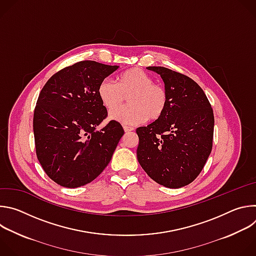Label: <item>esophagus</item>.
Listing matches in <instances>:
<instances>
[{
	"instance_id": "34e87169",
	"label": "esophagus",
	"mask_w": 256,
	"mask_h": 256,
	"mask_svg": "<svg viewBox=\"0 0 256 256\" xmlns=\"http://www.w3.org/2000/svg\"><path fill=\"white\" fill-rule=\"evenodd\" d=\"M124 132H130L134 130V128H130V126H124Z\"/></svg>"
}]
</instances>
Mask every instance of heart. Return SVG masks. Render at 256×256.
<instances>
[{"instance_id":"1","label":"heart","mask_w":256,"mask_h":256,"mask_svg":"<svg viewBox=\"0 0 256 256\" xmlns=\"http://www.w3.org/2000/svg\"><path fill=\"white\" fill-rule=\"evenodd\" d=\"M98 97L108 110L119 106L129 97L130 105L110 114V118L132 126L147 120H157L165 112L168 97L166 90L147 72L138 68L124 70L118 77L116 83L104 79L97 89Z\"/></svg>"}]
</instances>
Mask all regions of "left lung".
<instances>
[{
  "label": "left lung",
  "mask_w": 256,
  "mask_h": 256,
  "mask_svg": "<svg viewBox=\"0 0 256 256\" xmlns=\"http://www.w3.org/2000/svg\"><path fill=\"white\" fill-rule=\"evenodd\" d=\"M164 82V114L136 128L140 165L157 184L179 188L202 170L212 147L214 112L204 90L190 77L164 66H148Z\"/></svg>",
  "instance_id": "obj_1"
}]
</instances>
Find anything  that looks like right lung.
I'll use <instances>...</instances> for the list:
<instances>
[{
	"instance_id": "right-lung-1",
	"label": "right lung",
	"mask_w": 256,
	"mask_h": 256,
	"mask_svg": "<svg viewBox=\"0 0 256 256\" xmlns=\"http://www.w3.org/2000/svg\"><path fill=\"white\" fill-rule=\"evenodd\" d=\"M118 68L82 60L56 72L44 86L34 109L35 149L56 184L83 186L110 162L124 130L116 120L97 130L107 116L97 89Z\"/></svg>"
}]
</instances>
